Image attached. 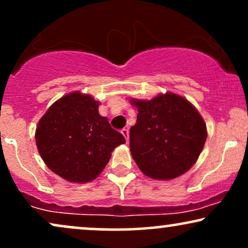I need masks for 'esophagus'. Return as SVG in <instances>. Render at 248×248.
<instances>
[{
	"label": "esophagus",
	"mask_w": 248,
	"mask_h": 248,
	"mask_svg": "<svg viewBox=\"0 0 248 248\" xmlns=\"http://www.w3.org/2000/svg\"><path fill=\"white\" fill-rule=\"evenodd\" d=\"M121 134L124 135V139H126V140L128 142V140H129V130H128V129H122L121 130Z\"/></svg>",
	"instance_id": "obj_1"
}]
</instances>
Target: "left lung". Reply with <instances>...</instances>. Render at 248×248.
Wrapping results in <instances>:
<instances>
[{
    "label": "left lung",
    "instance_id": "8db88e82",
    "mask_svg": "<svg viewBox=\"0 0 248 248\" xmlns=\"http://www.w3.org/2000/svg\"><path fill=\"white\" fill-rule=\"evenodd\" d=\"M130 103L139 109L130 128V152L140 170L155 180H171L189 170L207 139L197 108L173 93Z\"/></svg>",
    "mask_w": 248,
    "mask_h": 248
}]
</instances>
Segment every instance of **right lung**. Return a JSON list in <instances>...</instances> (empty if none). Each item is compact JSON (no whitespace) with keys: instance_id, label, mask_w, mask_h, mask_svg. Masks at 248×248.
<instances>
[{"instance_id":"right-lung-1","label":"right lung","mask_w":248,"mask_h":248,"mask_svg":"<svg viewBox=\"0 0 248 248\" xmlns=\"http://www.w3.org/2000/svg\"><path fill=\"white\" fill-rule=\"evenodd\" d=\"M99 103L80 92L62 97L40 119L36 146L50 170L68 182L93 181L111 152L126 143L122 134L98 113Z\"/></svg>"}]
</instances>
